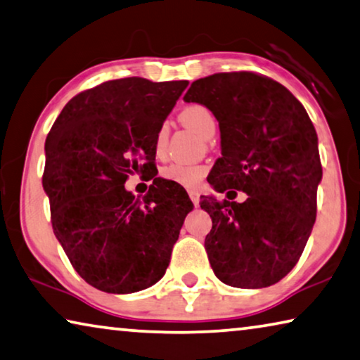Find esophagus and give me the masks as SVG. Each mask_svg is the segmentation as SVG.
Wrapping results in <instances>:
<instances>
[{
  "label": "esophagus",
  "instance_id": "esophagus-1",
  "mask_svg": "<svg viewBox=\"0 0 360 360\" xmlns=\"http://www.w3.org/2000/svg\"><path fill=\"white\" fill-rule=\"evenodd\" d=\"M189 197H191L192 203L195 205V207H198V203H200V195H198V192L197 191H189Z\"/></svg>",
  "mask_w": 360,
  "mask_h": 360
}]
</instances>
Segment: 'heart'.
<instances>
[{
	"label": "heart",
	"mask_w": 360,
	"mask_h": 360,
	"mask_svg": "<svg viewBox=\"0 0 360 360\" xmlns=\"http://www.w3.org/2000/svg\"><path fill=\"white\" fill-rule=\"evenodd\" d=\"M179 120L186 124V127H189L205 139H210L216 131V118L213 115V112L202 104L186 105L179 112ZM168 134V124L163 123L162 127L158 128L155 136V150L158 155H162L165 149H167ZM205 173H207V169H205V167H200V165L171 163L168 167H165L160 174H162L163 179L174 182V184H179L182 187H195L198 186V182L202 181Z\"/></svg>",
	"instance_id": "b5f03b06"
}]
</instances>
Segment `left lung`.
<instances>
[{
	"mask_svg": "<svg viewBox=\"0 0 360 360\" xmlns=\"http://www.w3.org/2000/svg\"><path fill=\"white\" fill-rule=\"evenodd\" d=\"M184 101L208 107L219 122L222 157L210 184L248 195L243 203L200 202L213 221L205 237L211 269L237 288L277 283L303 255L316 222L322 165L306 108L276 79L255 72L197 79Z\"/></svg>",
	"mask_w": 360,
	"mask_h": 360,
	"instance_id": "obj_1",
	"label": "left lung"
}]
</instances>
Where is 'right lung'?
<instances>
[{
	"label": "right lung",
	"mask_w": 360,
	"mask_h": 360,
	"mask_svg": "<svg viewBox=\"0 0 360 360\" xmlns=\"http://www.w3.org/2000/svg\"><path fill=\"white\" fill-rule=\"evenodd\" d=\"M187 84L104 82L68 101L49 131L43 187L54 236L101 292L134 293L158 282L193 208L167 179H153L142 200L124 189L128 174L155 169L157 131Z\"/></svg>",
	"instance_id": "obj_1"
}]
</instances>
